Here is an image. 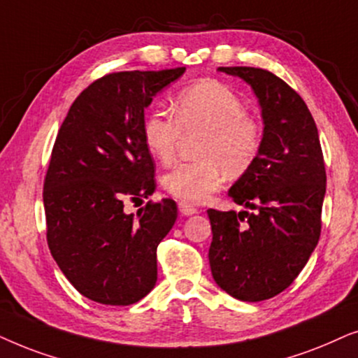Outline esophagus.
Wrapping results in <instances>:
<instances>
[{
  "label": "esophagus",
  "mask_w": 358,
  "mask_h": 358,
  "mask_svg": "<svg viewBox=\"0 0 358 358\" xmlns=\"http://www.w3.org/2000/svg\"><path fill=\"white\" fill-rule=\"evenodd\" d=\"M178 211L182 213L183 216H193V214L198 213V209L194 208V206H192V204H189V203L182 201V203H178Z\"/></svg>",
  "instance_id": "34e87169"
}]
</instances>
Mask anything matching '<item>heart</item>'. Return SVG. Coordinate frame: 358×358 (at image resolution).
I'll return each mask as SVG.
<instances>
[{
    "label": "heart",
    "instance_id": "b5f03b06",
    "mask_svg": "<svg viewBox=\"0 0 358 358\" xmlns=\"http://www.w3.org/2000/svg\"><path fill=\"white\" fill-rule=\"evenodd\" d=\"M173 116L152 111L142 122L145 149L162 164L173 160L183 134L203 132L201 160L183 162L162 176V187L185 203H203L221 188L226 171L241 175L259 155L264 132L247 114L245 103L226 85L204 80L187 87L173 99Z\"/></svg>",
    "mask_w": 358,
    "mask_h": 358
}]
</instances>
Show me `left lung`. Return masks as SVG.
<instances>
[{"instance_id":"obj_1","label":"left lung","mask_w":358,"mask_h":358,"mask_svg":"<svg viewBox=\"0 0 358 358\" xmlns=\"http://www.w3.org/2000/svg\"><path fill=\"white\" fill-rule=\"evenodd\" d=\"M254 90L264 139L252 166L229 189L249 211L208 209L209 265L217 287L241 301H264L287 289L321 236L326 169L316 122L282 78L254 66H219Z\"/></svg>"}]
</instances>
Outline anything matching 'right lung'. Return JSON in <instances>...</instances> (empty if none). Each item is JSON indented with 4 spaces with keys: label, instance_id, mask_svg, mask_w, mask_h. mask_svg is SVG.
<instances>
[{
    "label": "right lung",
    "instance_id": "1",
    "mask_svg": "<svg viewBox=\"0 0 358 358\" xmlns=\"http://www.w3.org/2000/svg\"><path fill=\"white\" fill-rule=\"evenodd\" d=\"M185 66L117 71L93 82L69 109L44 182L47 244L62 273L92 301L127 306L157 282V247L176 221L173 199L134 214L124 201L155 192L142 139L144 109Z\"/></svg>",
    "mask_w": 358,
    "mask_h": 358
}]
</instances>
